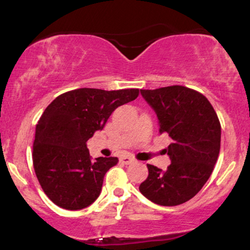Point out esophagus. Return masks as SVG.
Here are the masks:
<instances>
[{
	"instance_id": "34e87169",
	"label": "esophagus",
	"mask_w": 250,
	"mask_h": 250,
	"mask_svg": "<svg viewBox=\"0 0 250 250\" xmlns=\"http://www.w3.org/2000/svg\"><path fill=\"white\" fill-rule=\"evenodd\" d=\"M135 160L133 157L130 156H122L120 157V162L123 163V165H131V163H134Z\"/></svg>"
}]
</instances>
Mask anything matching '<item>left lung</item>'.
Segmentation results:
<instances>
[{
    "instance_id": "8db88e82",
    "label": "left lung",
    "mask_w": 250,
    "mask_h": 250,
    "mask_svg": "<svg viewBox=\"0 0 250 250\" xmlns=\"http://www.w3.org/2000/svg\"><path fill=\"white\" fill-rule=\"evenodd\" d=\"M159 120L160 131L173 143L166 153V170L147 165L148 177L140 185L143 196L160 206L182 205L194 197L213 173L220 153L221 125L213 105L202 94L182 85L141 90Z\"/></svg>"
}]
</instances>
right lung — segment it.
<instances>
[{"mask_svg": "<svg viewBox=\"0 0 250 250\" xmlns=\"http://www.w3.org/2000/svg\"><path fill=\"white\" fill-rule=\"evenodd\" d=\"M139 89L80 88L57 96L36 125L33 163L40 185L59 207L80 210L101 194L103 179L117 157L89 155L87 141L102 130L120 105L134 101Z\"/></svg>", "mask_w": 250, "mask_h": 250, "instance_id": "add662e5", "label": "right lung"}]
</instances>
